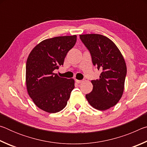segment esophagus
I'll return each mask as SVG.
<instances>
[{
  "mask_svg": "<svg viewBox=\"0 0 147 147\" xmlns=\"http://www.w3.org/2000/svg\"><path fill=\"white\" fill-rule=\"evenodd\" d=\"M76 82L77 84H81V83L83 82V81L82 80H76Z\"/></svg>",
  "mask_w": 147,
  "mask_h": 147,
  "instance_id": "obj_1",
  "label": "esophagus"
}]
</instances>
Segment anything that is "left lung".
Listing matches in <instances>:
<instances>
[{"instance_id":"8db88e82","label":"left lung","mask_w":147,"mask_h":147,"mask_svg":"<svg viewBox=\"0 0 147 147\" xmlns=\"http://www.w3.org/2000/svg\"><path fill=\"white\" fill-rule=\"evenodd\" d=\"M80 38L90 52L93 65L102 71L98 79L91 80L93 90L86 97L94 108L106 110L116 105L123 94L125 61L116 45L106 36L82 34Z\"/></svg>"}]
</instances>
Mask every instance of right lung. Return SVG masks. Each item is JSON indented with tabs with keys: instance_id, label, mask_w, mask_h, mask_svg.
Here are the masks:
<instances>
[{
	"instance_id": "1",
	"label": "right lung",
	"mask_w": 147,
	"mask_h": 147,
	"mask_svg": "<svg viewBox=\"0 0 147 147\" xmlns=\"http://www.w3.org/2000/svg\"><path fill=\"white\" fill-rule=\"evenodd\" d=\"M76 41V35L45 39L32 49L27 59V91L34 104L46 112L62 110L74 88V79L61 78L54 71L63 65Z\"/></svg>"
}]
</instances>
